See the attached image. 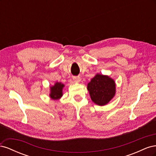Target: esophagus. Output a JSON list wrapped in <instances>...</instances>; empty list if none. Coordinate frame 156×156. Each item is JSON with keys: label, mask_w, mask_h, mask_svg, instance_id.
I'll list each match as a JSON object with an SVG mask.
<instances>
[{"label": "esophagus", "mask_w": 156, "mask_h": 156, "mask_svg": "<svg viewBox=\"0 0 156 156\" xmlns=\"http://www.w3.org/2000/svg\"><path fill=\"white\" fill-rule=\"evenodd\" d=\"M74 82L75 83H79L80 81H81V78H80L79 77H73V78Z\"/></svg>", "instance_id": "34e87169"}]
</instances>
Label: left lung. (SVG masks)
<instances>
[{"label":"left lung","mask_w":156,"mask_h":156,"mask_svg":"<svg viewBox=\"0 0 156 156\" xmlns=\"http://www.w3.org/2000/svg\"><path fill=\"white\" fill-rule=\"evenodd\" d=\"M91 100L96 104L103 106L109 102L116 94L114 80L107 75L96 74L87 85Z\"/></svg>","instance_id":"obj_1"}]
</instances>
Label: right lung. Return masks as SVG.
I'll use <instances>...</instances> for the list:
<instances>
[{
  "mask_svg": "<svg viewBox=\"0 0 156 156\" xmlns=\"http://www.w3.org/2000/svg\"><path fill=\"white\" fill-rule=\"evenodd\" d=\"M64 84L62 83L56 82L53 87H50V94L49 96L54 100H57L62 96V89Z\"/></svg>",
  "mask_w": 156,
  "mask_h": 156,
  "instance_id": "obj_1",
  "label": "right lung"
}]
</instances>
